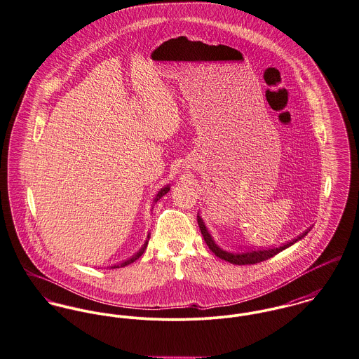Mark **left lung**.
<instances>
[{
	"label": "left lung",
	"mask_w": 359,
	"mask_h": 359,
	"mask_svg": "<svg viewBox=\"0 0 359 359\" xmlns=\"http://www.w3.org/2000/svg\"><path fill=\"white\" fill-rule=\"evenodd\" d=\"M197 224H198V228L201 230V234H203L204 241H205V244L208 245V248H210L218 258H221V259H224V261L230 262V263H233V264H255V263H259V262L270 259V258H273L274 255H277L278 252L284 251L285 248H288L290 245L294 244L297 240L303 238V237L309 233V230L304 231V233H303L302 236H299L297 238H294L292 241H290V243H287V244H284L283 247H278V248L250 251V252H244V254H230V252H226V251L221 250V248L214 243L212 237L210 236L208 230L205 229V225H204L203 219H201L198 215H197Z\"/></svg>",
	"instance_id": "left-lung-1"
}]
</instances>
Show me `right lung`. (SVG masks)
<instances>
[{
	"instance_id": "right-lung-1",
	"label": "right lung",
	"mask_w": 359,
	"mask_h": 359,
	"mask_svg": "<svg viewBox=\"0 0 359 359\" xmlns=\"http://www.w3.org/2000/svg\"><path fill=\"white\" fill-rule=\"evenodd\" d=\"M168 191H170V188H168V187H164V188H162V189L159 191V194H158V195H156V197H155V200H154V201L156 203V201H158V200H159V198H161L162 196L165 195V194H167ZM148 237H149V236H148ZM147 245H148V240L145 241V244L142 245V248H141V250H140V251H138V252H137L135 255H133V257H131V258H129L128 261L122 262L121 264H115V266H112V269H115V267H123V266H128V264H130V263H133V262L137 261V259H138V258H140V257H141V255L144 254V251H145Z\"/></svg>"
}]
</instances>
